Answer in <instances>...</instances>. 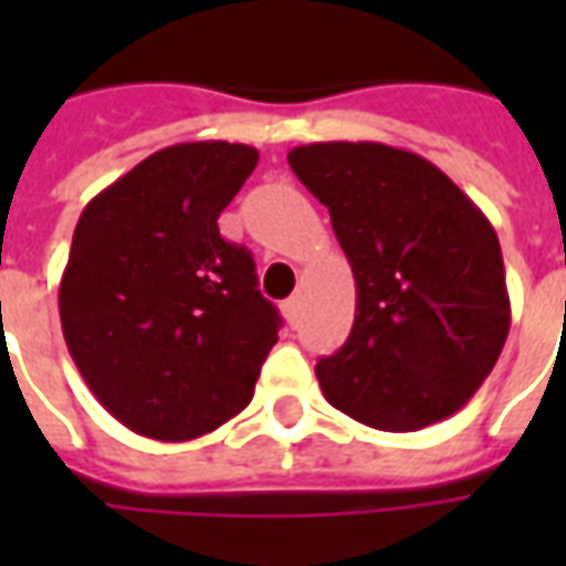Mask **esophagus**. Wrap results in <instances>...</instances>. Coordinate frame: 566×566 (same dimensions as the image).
<instances>
[{"label": "esophagus", "instance_id": "34e87169", "mask_svg": "<svg viewBox=\"0 0 566 566\" xmlns=\"http://www.w3.org/2000/svg\"><path fill=\"white\" fill-rule=\"evenodd\" d=\"M300 312H303V296L296 294V296H291L287 303H284V315H287V321H291V324H296V321H300Z\"/></svg>", "mask_w": 566, "mask_h": 566}]
</instances>
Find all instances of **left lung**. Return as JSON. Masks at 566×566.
Here are the masks:
<instances>
[{
	"instance_id": "left-lung-1",
	"label": "left lung",
	"mask_w": 566,
	"mask_h": 566,
	"mask_svg": "<svg viewBox=\"0 0 566 566\" xmlns=\"http://www.w3.org/2000/svg\"><path fill=\"white\" fill-rule=\"evenodd\" d=\"M287 163L331 211L357 284L348 339L315 367L327 403L391 433L454 416L510 336L491 221L412 150L315 142L291 150Z\"/></svg>"
}]
</instances>
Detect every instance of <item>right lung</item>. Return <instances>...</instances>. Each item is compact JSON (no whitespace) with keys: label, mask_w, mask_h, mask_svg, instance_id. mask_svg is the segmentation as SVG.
I'll list each match as a JSON object with an SVG mask.
<instances>
[{"label":"right lung","mask_w":566,"mask_h":566,"mask_svg":"<svg viewBox=\"0 0 566 566\" xmlns=\"http://www.w3.org/2000/svg\"><path fill=\"white\" fill-rule=\"evenodd\" d=\"M258 166L230 142L172 145L87 202L60 282L69 355L124 427L185 442L239 416L282 318L218 230Z\"/></svg>","instance_id":"add662e5"}]
</instances>
